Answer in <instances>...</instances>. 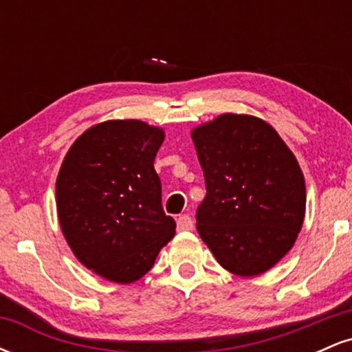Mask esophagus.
<instances>
[{"mask_svg":"<svg viewBox=\"0 0 352 352\" xmlns=\"http://www.w3.org/2000/svg\"><path fill=\"white\" fill-rule=\"evenodd\" d=\"M177 227L179 230H192L193 228V220L190 215H180L177 218Z\"/></svg>","mask_w":352,"mask_h":352,"instance_id":"1","label":"esophagus"}]
</instances>
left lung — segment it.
I'll return each mask as SVG.
<instances>
[{
    "instance_id": "8db88e82",
    "label": "left lung",
    "mask_w": 352,
    "mask_h": 352,
    "mask_svg": "<svg viewBox=\"0 0 352 352\" xmlns=\"http://www.w3.org/2000/svg\"><path fill=\"white\" fill-rule=\"evenodd\" d=\"M207 195L197 230L217 261L238 276L265 273L292 250L306 208L296 157L270 124L221 114L193 129Z\"/></svg>"
}]
</instances>
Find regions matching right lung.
I'll use <instances>...</instances> for the list:
<instances>
[{"mask_svg": "<svg viewBox=\"0 0 352 352\" xmlns=\"http://www.w3.org/2000/svg\"><path fill=\"white\" fill-rule=\"evenodd\" d=\"M164 131L142 120H107L84 132L56 180L59 225L86 268L134 283L175 235L153 168Z\"/></svg>", "mask_w": 352, "mask_h": 352, "instance_id": "obj_1", "label": "right lung"}]
</instances>
